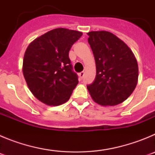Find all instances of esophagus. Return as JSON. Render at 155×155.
Masks as SVG:
<instances>
[{
    "label": "esophagus",
    "instance_id": "obj_1",
    "mask_svg": "<svg viewBox=\"0 0 155 155\" xmlns=\"http://www.w3.org/2000/svg\"><path fill=\"white\" fill-rule=\"evenodd\" d=\"M78 76H79V78H80L81 79L83 78H84V71H82V72L79 73Z\"/></svg>",
    "mask_w": 155,
    "mask_h": 155
}]
</instances>
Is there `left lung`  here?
Instances as JSON below:
<instances>
[{
  "label": "left lung",
  "instance_id": "left-lung-1",
  "mask_svg": "<svg viewBox=\"0 0 155 155\" xmlns=\"http://www.w3.org/2000/svg\"><path fill=\"white\" fill-rule=\"evenodd\" d=\"M96 65L94 82L87 88L94 102L113 106L124 102L133 93L138 81V64L125 42L107 31L88 33Z\"/></svg>",
  "mask_w": 155,
  "mask_h": 155
}]
</instances>
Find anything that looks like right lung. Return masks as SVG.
I'll return each instance as SVG.
<instances>
[{"label": "right lung", "mask_w": 155, "mask_h": 155, "mask_svg": "<svg viewBox=\"0 0 155 155\" xmlns=\"http://www.w3.org/2000/svg\"><path fill=\"white\" fill-rule=\"evenodd\" d=\"M81 31L58 28L34 39L27 47L22 72L34 96L47 105H62L71 97L78 75L72 71L69 51Z\"/></svg>", "instance_id": "right-lung-1"}]
</instances>
